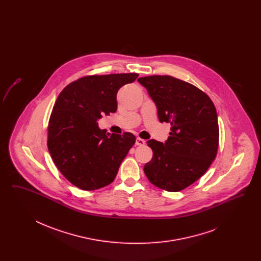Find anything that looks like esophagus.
Returning a JSON list of instances; mask_svg holds the SVG:
<instances>
[{
  "instance_id": "34e87169",
  "label": "esophagus",
  "mask_w": 261,
  "mask_h": 261,
  "mask_svg": "<svg viewBox=\"0 0 261 261\" xmlns=\"http://www.w3.org/2000/svg\"><path fill=\"white\" fill-rule=\"evenodd\" d=\"M146 144L145 140L141 139V138H137L136 139V145L137 146H144Z\"/></svg>"
}]
</instances>
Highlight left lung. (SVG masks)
Wrapping results in <instances>:
<instances>
[{
  "label": "left lung",
  "instance_id": "left-lung-1",
  "mask_svg": "<svg viewBox=\"0 0 261 261\" xmlns=\"http://www.w3.org/2000/svg\"><path fill=\"white\" fill-rule=\"evenodd\" d=\"M158 108L161 122H169L171 131L163 144L149 140L152 159L144 171L154 186L179 192L207 171L219 146L216 109L199 88L169 75L141 77Z\"/></svg>",
  "mask_w": 261,
  "mask_h": 261
}]
</instances>
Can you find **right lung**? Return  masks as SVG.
Instances as JSON below:
<instances>
[{"mask_svg": "<svg viewBox=\"0 0 261 261\" xmlns=\"http://www.w3.org/2000/svg\"><path fill=\"white\" fill-rule=\"evenodd\" d=\"M138 73L87 75L64 88L48 124L47 145L57 168L75 187L94 191L113 182L136 138L107 134L97 120L116 112V94Z\"/></svg>", "mask_w": 261, "mask_h": 261, "instance_id": "right-lung-1", "label": "right lung"}]
</instances>
